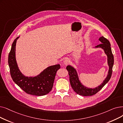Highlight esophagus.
<instances>
[{
	"label": "esophagus",
	"mask_w": 123,
	"mask_h": 123,
	"mask_svg": "<svg viewBox=\"0 0 123 123\" xmlns=\"http://www.w3.org/2000/svg\"><path fill=\"white\" fill-rule=\"evenodd\" d=\"M69 62H70V60H69V59L68 58H66L64 60L63 63H64V64L65 65H67L68 64V63H69Z\"/></svg>",
	"instance_id": "34e87169"
}]
</instances>
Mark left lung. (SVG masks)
Returning <instances> with one entry per match:
<instances>
[{
	"instance_id": "left-lung-1",
	"label": "left lung",
	"mask_w": 123,
	"mask_h": 123,
	"mask_svg": "<svg viewBox=\"0 0 123 123\" xmlns=\"http://www.w3.org/2000/svg\"><path fill=\"white\" fill-rule=\"evenodd\" d=\"M99 40L100 41L101 44L97 45L95 47H100L104 50L105 53L108 56V62L109 66V70L108 76L103 83L100 85L99 86L94 89L88 88L86 87H84L79 81L75 69L69 65L66 67V69L68 72V74L69 75V80H70L71 86L74 91L79 95L84 96V97L94 95L105 86V84L110 80L111 77L112 72H113V67L114 59L111 48V44L109 41L103 36L100 37L99 39Z\"/></svg>"
}]
</instances>
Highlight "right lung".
<instances>
[{"label": "right lung", "mask_w": 123, "mask_h": 123, "mask_svg": "<svg viewBox=\"0 0 123 123\" xmlns=\"http://www.w3.org/2000/svg\"><path fill=\"white\" fill-rule=\"evenodd\" d=\"M16 38L12 43L9 53L8 63L11 77L13 81L28 94L42 96L48 93L52 90L56 73L60 65L57 64L48 67L38 76L28 77L24 76L19 70L15 60Z\"/></svg>", "instance_id": "obj_1"}]
</instances>
